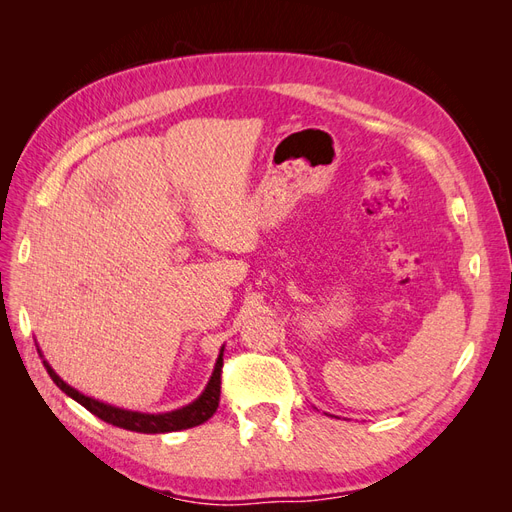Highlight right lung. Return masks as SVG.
Returning <instances> with one entry per match:
<instances>
[{"instance_id": "1", "label": "right lung", "mask_w": 512, "mask_h": 512, "mask_svg": "<svg viewBox=\"0 0 512 512\" xmlns=\"http://www.w3.org/2000/svg\"><path fill=\"white\" fill-rule=\"evenodd\" d=\"M38 354L42 356L40 348ZM44 359V356H42ZM46 371H49L51 380L64 391L68 397H72L74 401H79L83 408H87L91 414H96L98 418H102L104 423L115 425L121 429L128 431H136V433H168V431H181V429H190L196 427L200 423L209 421V418L218 410L220 404V384H222V365H224V346L220 350L218 361H215L213 374L205 386V391L200 393L192 404L183 406L179 410H170V412H160V414H149V412H134V410H123L111 404H104V401H98L89 395H83L81 391H76L74 386H70L68 382L61 380L55 369L49 365V361H42Z\"/></svg>"}]
</instances>
